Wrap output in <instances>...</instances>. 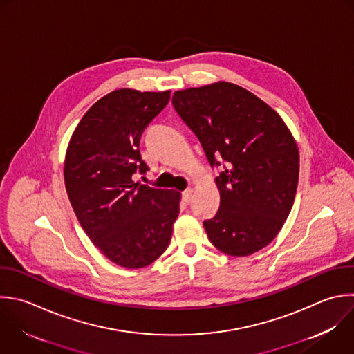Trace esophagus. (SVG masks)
I'll return each mask as SVG.
<instances>
[{
  "instance_id": "34e87169",
  "label": "esophagus",
  "mask_w": 354,
  "mask_h": 354,
  "mask_svg": "<svg viewBox=\"0 0 354 354\" xmlns=\"http://www.w3.org/2000/svg\"><path fill=\"white\" fill-rule=\"evenodd\" d=\"M192 194H194V189H192V188H188V189H185V191L183 192V198H184V201H185L187 203H189V202L192 201Z\"/></svg>"
}]
</instances>
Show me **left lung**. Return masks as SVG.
Masks as SVG:
<instances>
[{
    "label": "left lung",
    "mask_w": 354,
    "mask_h": 354,
    "mask_svg": "<svg viewBox=\"0 0 354 354\" xmlns=\"http://www.w3.org/2000/svg\"><path fill=\"white\" fill-rule=\"evenodd\" d=\"M171 104L195 133L221 203L203 221L210 242L230 256H249L282 228L299 180L297 145L279 115L248 90L220 82L176 91Z\"/></svg>",
    "instance_id": "left-lung-1"
}]
</instances>
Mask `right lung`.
Listing matches in <instances>:
<instances>
[{"label":"right lung","mask_w":354,"mask_h":354,"mask_svg":"<svg viewBox=\"0 0 354 354\" xmlns=\"http://www.w3.org/2000/svg\"><path fill=\"white\" fill-rule=\"evenodd\" d=\"M169 100L170 91L116 90L87 111L66 151L65 185L79 223L126 268L147 267L167 249L180 213V192L134 181L149 170L141 134Z\"/></svg>","instance_id":"add662e5"}]
</instances>
